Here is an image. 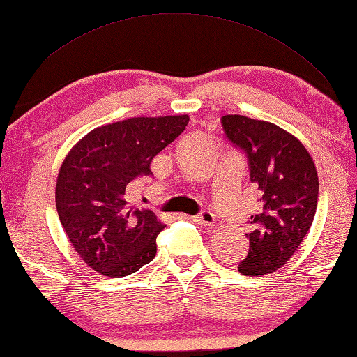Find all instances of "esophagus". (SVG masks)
Segmentation results:
<instances>
[{
	"mask_svg": "<svg viewBox=\"0 0 357 357\" xmlns=\"http://www.w3.org/2000/svg\"><path fill=\"white\" fill-rule=\"evenodd\" d=\"M193 220L203 226H212L213 223H215V215H213L211 211H201L198 215L193 217Z\"/></svg>",
	"mask_w": 357,
	"mask_h": 357,
	"instance_id": "esophagus-1",
	"label": "esophagus"
}]
</instances>
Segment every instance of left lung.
<instances>
[{"instance_id":"left-lung-1","label":"left lung","mask_w":357,"mask_h":357,"mask_svg":"<svg viewBox=\"0 0 357 357\" xmlns=\"http://www.w3.org/2000/svg\"><path fill=\"white\" fill-rule=\"evenodd\" d=\"M223 132L246 159L261 209L248 220V255L238 262L246 276L273 273L287 264L312 226L319 176L306 148L273 123L243 115L222 116Z\"/></svg>"}]
</instances>
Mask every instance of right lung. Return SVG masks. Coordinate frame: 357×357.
I'll return each mask as SVG.
<instances>
[{
    "label": "right lung",
    "instance_id": "obj_1",
    "mask_svg": "<svg viewBox=\"0 0 357 357\" xmlns=\"http://www.w3.org/2000/svg\"><path fill=\"white\" fill-rule=\"evenodd\" d=\"M189 116H137L93 129L63 160L56 207L71 245L98 273H135L156 256L164 229L151 209L128 201L139 178L151 176V162L179 137Z\"/></svg>",
    "mask_w": 357,
    "mask_h": 357
}]
</instances>
